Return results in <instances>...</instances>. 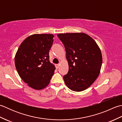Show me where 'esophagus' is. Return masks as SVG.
<instances>
[{
	"instance_id": "obj_1",
	"label": "esophagus",
	"mask_w": 122,
	"mask_h": 122,
	"mask_svg": "<svg viewBox=\"0 0 122 122\" xmlns=\"http://www.w3.org/2000/svg\"><path fill=\"white\" fill-rule=\"evenodd\" d=\"M55 66H56V69H58L59 68V66H60V65L59 64H56V65H55Z\"/></svg>"
}]
</instances>
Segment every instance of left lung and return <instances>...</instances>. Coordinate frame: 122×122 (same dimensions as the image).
I'll use <instances>...</instances> for the list:
<instances>
[{
	"instance_id": "left-lung-1",
	"label": "left lung",
	"mask_w": 122,
	"mask_h": 122,
	"mask_svg": "<svg viewBox=\"0 0 122 122\" xmlns=\"http://www.w3.org/2000/svg\"><path fill=\"white\" fill-rule=\"evenodd\" d=\"M64 46L69 71L63 76L70 89L80 92L97 79L102 63L100 49L93 39L84 33L57 35Z\"/></svg>"
}]
</instances>
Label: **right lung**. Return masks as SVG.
<instances>
[{
  "mask_svg": "<svg viewBox=\"0 0 122 122\" xmlns=\"http://www.w3.org/2000/svg\"><path fill=\"white\" fill-rule=\"evenodd\" d=\"M51 34H35L27 37L18 48L15 58L19 76L28 86L41 90L50 83L56 68L49 61L53 42Z\"/></svg>",
  "mask_w": 122,
  "mask_h": 122,
  "instance_id": "right-lung-1",
  "label": "right lung"
}]
</instances>
